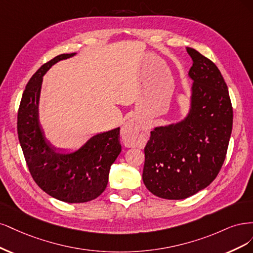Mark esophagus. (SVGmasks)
Instances as JSON below:
<instances>
[{"label": "esophagus", "instance_id": "obj_1", "mask_svg": "<svg viewBox=\"0 0 253 253\" xmlns=\"http://www.w3.org/2000/svg\"><path fill=\"white\" fill-rule=\"evenodd\" d=\"M140 124H138L135 120H130L124 125V127L122 128V138H123L124 143L127 146H129L131 144V138L137 135V133H140Z\"/></svg>", "mask_w": 253, "mask_h": 253}]
</instances>
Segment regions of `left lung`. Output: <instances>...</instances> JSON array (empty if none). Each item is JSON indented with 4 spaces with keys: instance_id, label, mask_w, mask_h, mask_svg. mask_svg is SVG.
Instances as JSON below:
<instances>
[{
    "instance_id": "1",
    "label": "left lung",
    "mask_w": 253,
    "mask_h": 253,
    "mask_svg": "<svg viewBox=\"0 0 253 253\" xmlns=\"http://www.w3.org/2000/svg\"><path fill=\"white\" fill-rule=\"evenodd\" d=\"M190 110L178 123L154 128L144 149L143 182L151 193L183 200L206 188L221 170L229 144L233 111L216 65L193 48Z\"/></svg>"
}]
</instances>
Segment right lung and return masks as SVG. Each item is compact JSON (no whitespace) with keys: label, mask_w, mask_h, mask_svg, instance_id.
Wrapping results in <instances>:
<instances>
[{"label":"right lung","mask_w":253,"mask_h":253,"mask_svg":"<svg viewBox=\"0 0 253 253\" xmlns=\"http://www.w3.org/2000/svg\"><path fill=\"white\" fill-rule=\"evenodd\" d=\"M76 53H63L41 66L23 92L18 111V135L30 174L41 189L66 203H85L103 193L110 166L122 150L120 128L93 135L79 150L56 152L39 121L43 76L52 65Z\"/></svg>","instance_id":"obj_1"}]
</instances>
